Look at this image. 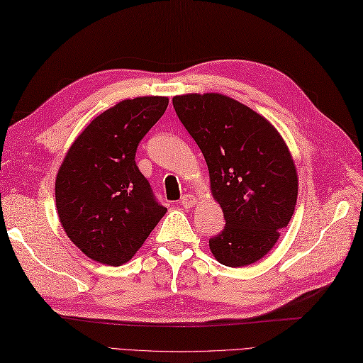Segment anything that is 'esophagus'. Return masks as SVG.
I'll list each match as a JSON object with an SVG mask.
<instances>
[{"label":"esophagus","instance_id":"obj_1","mask_svg":"<svg viewBox=\"0 0 363 363\" xmlns=\"http://www.w3.org/2000/svg\"><path fill=\"white\" fill-rule=\"evenodd\" d=\"M180 203H182V206H183L184 209H191V208H194L195 204H197V199H195L194 195H191V194H186V195H183V197H182Z\"/></svg>","mask_w":363,"mask_h":363}]
</instances>
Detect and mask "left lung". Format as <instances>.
<instances>
[{"mask_svg": "<svg viewBox=\"0 0 363 363\" xmlns=\"http://www.w3.org/2000/svg\"><path fill=\"white\" fill-rule=\"evenodd\" d=\"M172 105L204 155L226 220L209 240L212 255L228 267L257 262L295 212L298 174L286 142L267 119L228 96L183 94Z\"/></svg>", "mask_w": 363, "mask_h": 363, "instance_id": "1", "label": "left lung"}]
</instances>
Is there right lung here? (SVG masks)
<instances>
[{"label":"right lung","instance_id":"1","mask_svg":"<svg viewBox=\"0 0 363 363\" xmlns=\"http://www.w3.org/2000/svg\"><path fill=\"white\" fill-rule=\"evenodd\" d=\"M168 102L143 96L116 104L68 150L56 175V209L67 237L88 258L114 267L130 261L168 211L134 160Z\"/></svg>","mask_w":363,"mask_h":363}]
</instances>
